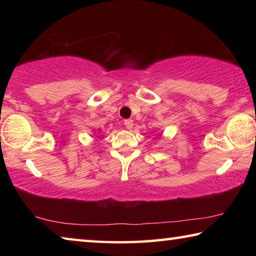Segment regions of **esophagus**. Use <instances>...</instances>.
Returning <instances> with one entry per match:
<instances>
[{
    "label": "esophagus",
    "instance_id": "34e87169",
    "mask_svg": "<svg viewBox=\"0 0 256 256\" xmlns=\"http://www.w3.org/2000/svg\"><path fill=\"white\" fill-rule=\"evenodd\" d=\"M124 125H125V128H126L128 130H131L133 128V120H124Z\"/></svg>",
    "mask_w": 256,
    "mask_h": 256
}]
</instances>
